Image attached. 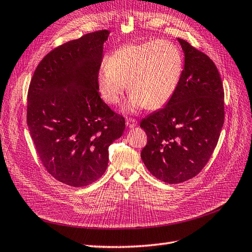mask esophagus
I'll return each instance as SVG.
<instances>
[{
    "instance_id": "1",
    "label": "esophagus",
    "mask_w": 252,
    "mask_h": 252,
    "mask_svg": "<svg viewBox=\"0 0 252 252\" xmlns=\"http://www.w3.org/2000/svg\"><path fill=\"white\" fill-rule=\"evenodd\" d=\"M137 126V121L135 119H126V126L133 128Z\"/></svg>"
}]
</instances>
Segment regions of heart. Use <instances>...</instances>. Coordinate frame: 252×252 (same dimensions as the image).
Segmentation results:
<instances>
[{
	"label": "heart",
	"instance_id": "heart-1",
	"mask_svg": "<svg viewBox=\"0 0 252 252\" xmlns=\"http://www.w3.org/2000/svg\"><path fill=\"white\" fill-rule=\"evenodd\" d=\"M183 71L180 50L168 41L124 44L108 56L96 73V85L105 103L116 105L126 89L131 94L125 109L163 107L175 94Z\"/></svg>",
	"mask_w": 252,
	"mask_h": 252
}]
</instances>
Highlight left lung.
<instances>
[{
	"instance_id": "obj_1",
	"label": "left lung",
	"mask_w": 252,
	"mask_h": 252,
	"mask_svg": "<svg viewBox=\"0 0 252 252\" xmlns=\"http://www.w3.org/2000/svg\"><path fill=\"white\" fill-rule=\"evenodd\" d=\"M184 69L165 107L140 122L148 141L140 152L152 175L169 184L197 176L218 143L223 126V87L208 55L178 38Z\"/></svg>"
}]
</instances>
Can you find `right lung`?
<instances>
[{
    "mask_svg": "<svg viewBox=\"0 0 252 252\" xmlns=\"http://www.w3.org/2000/svg\"><path fill=\"white\" fill-rule=\"evenodd\" d=\"M107 30L96 31L51 51L38 64L28 93V126L47 171L73 188L105 172L108 147L126 122L101 99L96 73Z\"/></svg>",
    "mask_w": 252,
    "mask_h": 252,
    "instance_id": "right-lung-1",
    "label": "right lung"
}]
</instances>
